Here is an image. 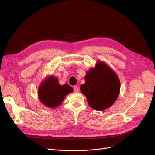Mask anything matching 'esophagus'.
<instances>
[{
	"instance_id": "1",
	"label": "esophagus",
	"mask_w": 155,
	"mask_h": 155,
	"mask_svg": "<svg viewBox=\"0 0 155 155\" xmlns=\"http://www.w3.org/2000/svg\"><path fill=\"white\" fill-rule=\"evenodd\" d=\"M73 90H74V91L75 92H77L79 91V88H78V87L77 86H74V87H73Z\"/></svg>"
}]
</instances>
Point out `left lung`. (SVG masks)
Returning a JSON list of instances; mask_svg holds the SVG:
<instances>
[{
	"label": "left lung",
	"instance_id": "1",
	"mask_svg": "<svg viewBox=\"0 0 155 155\" xmlns=\"http://www.w3.org/2000/svg\"><path fill=\"white\" fill-rule=\"evenodd\" d=\"M85 83L80 86V91L85 95L89 106L102 111L111 107L118 98L120 83L115 71L102 61L87 72Z\"/></svg>",
	"mask_w": 155,
	"mask_h": 155
}]
</instances>
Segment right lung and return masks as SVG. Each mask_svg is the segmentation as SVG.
<instances>
[{
	"label": "right lung",
	"instance_id": "1",
	"mask_svg": "<svg viewBox=\"0 0 155 155\" xmlns=\"http://www.w3.org/2000/svg\"><path fill=\"white\" fill-rule=\"evenodd\" d=\"M73 91L71 87L68 84L60 85L58 78L50 75L41 83L38 88V99L46 107L54 109L60 105L66 95Z\"/></svg>",
	"mask_w": 155,
	"mask_h": 155
}]
</instances>
